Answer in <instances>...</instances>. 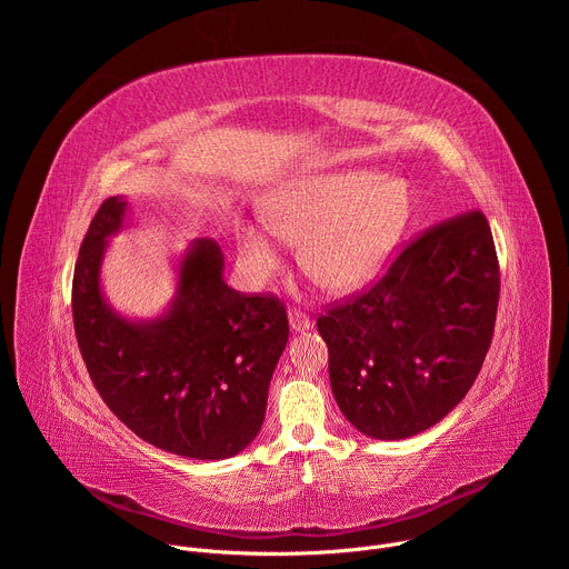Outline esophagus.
Segmentation results:
<instances>
[{
	"mask_svg": "<svg viewBox=\"0 0 569 569\" xmlns=\"http://www.w3.org/2000/svg\"><path fill=\"white\" fill-rule=\"evenodd\" d=\"M288 319H290V329L295 331V333H299V331H308L310 329V317L306 315V312H301V310H297V308H290L288 310Z\"/></svg>",
	"mask_w": 569,
	"mask_h": 569,
	"instance_id": "34e87169",
	"label": "esophagus"
}]
</instances>
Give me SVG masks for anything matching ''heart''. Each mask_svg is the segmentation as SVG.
I'll return each mask as SVG.
<instances>
[{
    "label": "heart",
    "mask_w": 569,
    "mask_h": 569,
    "mask_svg": "<svg viewBox=\"0 0 569 569\" xmlns=\"http://www.w3.org/2000/svg\"><path fill=\"white\" fill-rule=\"evenodd\" d=\"M410 211L408 184L398 178L329 171L283 182L263 200L261 218L279 240L299 242L297 261L319 288L349 292L378 272ZM267 232L254 224L236 229L238 270L252 286L281 266V250Z\"/></svg>",
    "instance_id": "1"
}]
</instances>
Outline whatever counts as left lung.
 <instances>
[{
  "mask_svg": "<svg viewBox=\"0 0 569 569\" xmlns=\"http://www.w3.org/2000/svg\"><path fill=\"white\" fill-rule=\"evenodd\" d=\"M498 301L500 263L481 211L412 238L371 288L317 317L349 423L385 441L439 423L489 353Z\"/></svg>",
  "mask_w": 569,
  "mask_h": 569,
  "instance_id": "1",
  "label": "left lung"
}]
</instances>
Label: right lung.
Here are the masks:
<instances>
[{"label": "right lung", "instance_id": "1", "mask_svg": "<svg viewBox=\"0 0 569 569\" xmlns=\"http://www.w3.org/2000/svg\"><path fill=\"white\" fill-rule=\"evenodd\" d=\"M126 200H103L80 246L71 315L80 356L112 415L139 439L191 459H227L259 435L268 387L288 342V312L274 295L222 281L216 240H196L180 263L167 315L134 323L103 299L106 238Z\"/></svg>", "mask_w": 569, "mask_h": 569}]
</instances>
